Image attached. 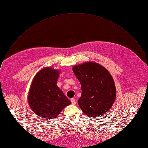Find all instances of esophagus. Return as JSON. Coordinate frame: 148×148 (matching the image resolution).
Here are the masks:
<instances>
[{
    "instance_id": "34e87169",
    "label": "esophagus",
    "mask_w": 148,
    "mask_h": 148,
    "mask_svg": "<svg viewBox=\"0 0 148 148\" xmlns=\"http://www.w3.org/2000/svg\"><path fill=\"white\" fill-rule=\"evenodd\" d=\"M71 102L72 104H73V105H75L76 104V101H75V99H74V98H71Z\"/></svg>"
}]
</instances>
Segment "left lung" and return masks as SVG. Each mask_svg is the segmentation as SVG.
<instances>
[{
    "instance_id": "1",
    "label": "left lung",
    "mask_w": 148,
    "mask_h": 148,
    "mask_svg": "<svg viewBox=\"0 0 148 148\" xmlns=\"http://www.w3.org/2000/svg\"><path fill=\"white\" fill-rule=\"evenodd\" d=\"M80 81L82 96L78 104L83 112L90 117L102 116L110 110L116 97L112 76L102 65L86 62L73 68Z\"/></svg>"
}]
</instances>
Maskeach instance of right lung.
Wrapping results in <instances>:
<instances>
[{
    "mask_svg": "<svg viewBox=\"0 0 148 148\" xmlns=\"http://www.w3.org/2000/svg\"><path fill=\"white\" fill-rule=\"evenodd\" d=\"M58 71L45 68L34 78L28 94V103L32 111L39 116L56 118L71 101L56 85Z\"/></svg>",
    "mask_w": 148,
    "mask_h": 148,
    "instance_id": "add662e5",
    "label": "right lung"
}]
</instances>
